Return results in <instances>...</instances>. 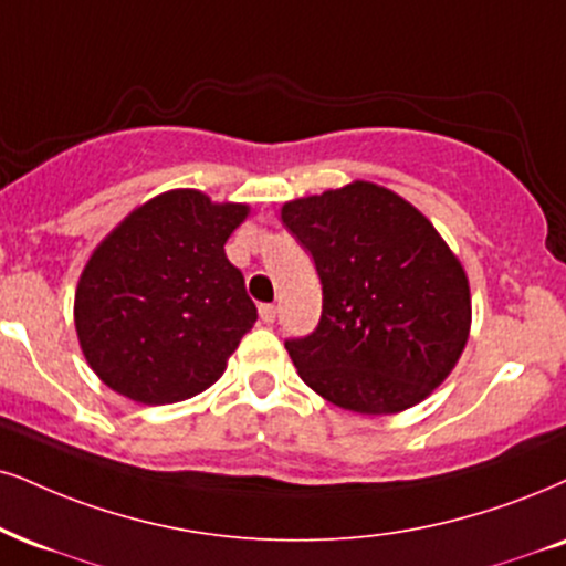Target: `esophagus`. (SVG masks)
<instances>
[{
	"instance_id": "34e87169",
	"label": "esophagus",
	"mask_w": 566,
	"mask_h": 566,
	"mask_svg": "<svg viewBox=\"0 0 566 566\" xmlns=\"http://www.w3.org/2000/svg\"><path fill=\"white\" fill-rule=\"evenodd\" d=\"M260 317H262V323H268V325L275 323V317H277L275 304H262L260 306Z\"/></svg>"
}]
</instances>
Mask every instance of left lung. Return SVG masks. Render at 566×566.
<instances>
[{
    "instance_id": "1",
    "label": "left lung",
    "mask_w": 566,
    "mask_h": 566,
    "mask_svg": "<svg viewBox=\"0 0 566 566\" xmlns=\"http://www.w3.org/2000/svg\"><path fill=\"white\" fill-rule=\"evenodd\" d=\"M283 226L315 260L323 315L289 338L315 394L359 415H396L436 390L470 336L464 268L420 209L354 180L283 205Z\"/></svg>"
}]
</instances>
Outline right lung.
<instances>
[{
	"instance_id": "obj_1",
	"label": "right lung",
	"mask_w": 566,
	"mask_h": 566,
	"mask_svg": "<svg viewBox=\"0 0 566 566\" xmlns=\"http://www.w3.org/2000/svg\"><path fill=\"white\" fill-rule=\"evenodd\" d=\"M247 205L193 188L159 193L94 249L75 291L83 357L104 386L138 403L201 394L256 323L226 241Z\"/></svg>"
}]
</instances>
